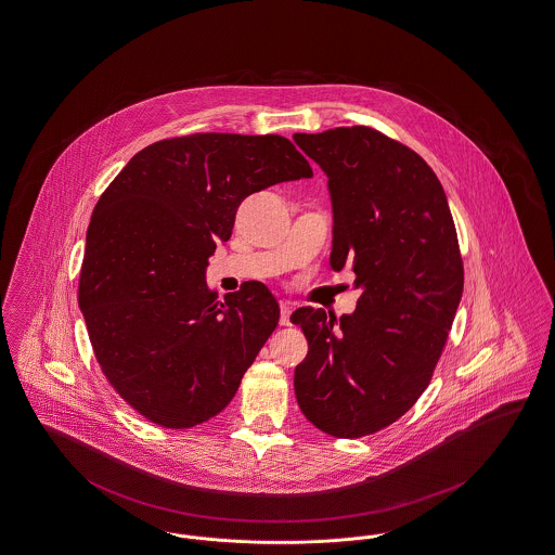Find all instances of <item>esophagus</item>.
Instances as JSON below:
<instances>
[{
	"label": "esophagus",
	"instance_id": "obj_1",
	"mask_svg": "<svg viewBox=\"0 0 555 555\" xmlns=\"http://www.w3.org/2000/svg\"><path fill=\"white\" fill-rule=\"evenodd\" d=\"M291 313H293L291 302H282L280 305V324L282 326H291Z\"/></svg>",
	"mask_w": 555,
	"mask_h": 555
}]
</instances>
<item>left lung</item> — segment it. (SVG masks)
<instances>
[{"mask_svg": "<svg viewBox=\"0 0 555 555\" xmlns=\"http://www.w3.org/2000/svg\"><path fill=\"white\" fill-rule=\"evenodd\" d=\"M295 143L328 175L331 264H351L364 291L353 315H291L309 343L296 402L324 434L364 438L404 416L431 383L465 282L456 227L440 179L400 141L347 126Z\"/></svg>", "mask_w": 555, "mask_h": 555, "instance_id": "1", "label": "left lung"}]
</instances>
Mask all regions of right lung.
<instances>
[{"label":"right lung","instance_id":"obj_1","mask_svg":"<svg viewBox=\"0 0 555 555\" xmlns=\"http://www.w3.org/2000/svg\"><path fill=\"white\" fill-rule=\"evenodd\" d=\"M280 134L195 132L139 151L99 197L77 302L117 396L147 421L189 429L227 406L275 331L260 282L217 298L206 264L255 191L311 179Z\"/></svg>","mask_w":555,"mask_h":555}]
</instances>
